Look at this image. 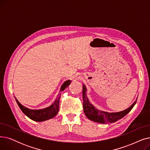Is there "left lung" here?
Here are the masks:
<instances>
[{
  "instance_id": "left-lung-1",
  "label": "left lung",
  "mask_w": 150,
  "mask_h": 150,
  "mask_svg": "<svg viewBox=\"0 0 150 150\" xmlns=\"http://www.w3.org/2000/svg\"><path fill=\"white\" fill-rule=\"evenodd\" d=\"M87 89L85 85L83 86V110L84 112L90 120L100 123H111L115 122L125 117L136 103L137 100L124 111L117 112H108L102 111L94 107L91 103L86 94Z\"/></svg>"
}]
</instances>
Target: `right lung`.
<instances>
[{
  "label": "right lung",
  "mask_w": 150,
  "mask_h": 150,
  "mask_svg": "<svg viewBox=\"0 0 150 150\" xmlns=\"http://www.w3.org/2000/svg\"><path fill=\"white\" fill-rule=\"evenodd\" d=\"M71 80H67L61 86L59 92H62L64 91L67 87L70 85L71 83ZM58 94L56 100L53 102L50 106L41 109H31L25 106L21 105L17 98L15 97V100L16 101L17 103L21 109L22 112L27 115L30 119L33 120L36 122H43L47 120L52 119V118L56 116L59 111V97Z\"/></svg>",
  "instance_id": "right-lung-1"
}]
</instances>
